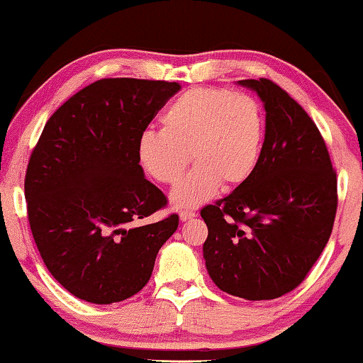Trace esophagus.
<instances>
[{"label": "esophagus", "instance_id": "obj_1", "mask_svg": "<svg viewBox=\"0 0 363 363\" xmlns=\"http://www.w3.org/2000/svg\"><path fill=\"white\" fill-rule=\"evenodd\" d=\"M191 218H195V211H188V210L180 211V220H182V221L191 220Z\"/></svg>", "mask_w": 363, "mask_h": 363}]
</instances>
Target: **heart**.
<instances>
[{
  "label": "heart",
  "instance_id": "b5f03b06",
  "mask_svg": "<svg viewBox=\"0 0 363 363\" xmlns=\"http://www.w3.org/2000/svg\"><path fill=\"white\" fill-rule=\"evenodd\" d=\"M162 130L138 138L140 165L157 182L173 185L190 160L196 167L173 188L177 208H195L218 191L240 186L256 170L264 117L255 99L228 89L193 87L162 113Z\"/></svg>",
  "mask_w": 363,
  "mask_h": 363
}]
</instances>
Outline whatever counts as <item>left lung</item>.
I'll return each mask as SVG.
<instances>
[{
  "mask_svg": "<svg viewBox=\"0 0 363 363\" xmlns=\"http://www.w3.org/2000/svg\"><path fill=\"white\" fill-rule=\"evenodd\" d=\"M264 104L266 133L256 170L230 195L201 210L203 257L228 294L269 301L296 289L329 241L337 175L319 128L269 79L238 81Z\"/></svg>",
  "mask_w": 363,
  "mask_h": 363,
  "instance_id": "left-lung-1",
  "label": "left lung"
}]
</instances>
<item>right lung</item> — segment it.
<instances>
[{
  "instance_id": "right-lung-1",
  "label": "right lung",
  "mask_w": 363,
  "mask_h": 363,
  "mask_svg": "<svg viewBox=\"0 0 363 363\" xmlns=\"http://www.w3.org/2000/svg\"><path fill=\"white\" fill-rule=\"evenodd\" d=\"M178 91V82L101 79L44 125L24 178L28 220L48 271L79 299L137 294L177 231L178 215L137 225L167 205L143 175L137 143Z\"/></svg>"
}]
</instances>
